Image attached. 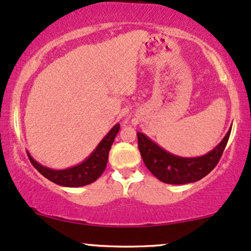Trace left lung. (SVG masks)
I'll list each match as a JSON object with an SVG mask.
<instances>
[{"instance_id": "1", "label": "left lung", "mask_w": 251, "mask_h": 251, "mask_svg": "<svg viewBox=\"0 0 251 251\" xmlns=\"http://www.w3.org/2000/svg\"><path fill=\"white\" fill-rule=\"evenodd\" d=\"M230 132L231 127L212 151L201 157H178L165 151L140 132H137L138 148L146 168L160 181L166 184L194 183L210 174L220 162L229 140Z\"/></svg>"}]
</instances>
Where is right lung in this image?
<instances>
[{
	"mask_svg": "<svg viewBox=\"0 0 251 251\" xmlns=\"http://www.w3.org/2000/svg\"><path fill=\"white\" fill-rule=\"evenodd\" d=\"M120 125L117 124L112 127L111 131L105 135V138L99 143L97 149L92 152L87 159L82 163L77 164L73 168L65 170H53L41 165L33 159V157L28 153L30 163L43 177L50 179L53 183L61 186H68V188H79V186L88 185V184L96 181L102 172L105 171L108 160V152L111 150L114 138L119 132Z\"/></svg>",
	"mask_w": 251,
	"mask_h": 251,
	"instance_id": "add662e5",
	"label": "right lung"
}]
</instances>
